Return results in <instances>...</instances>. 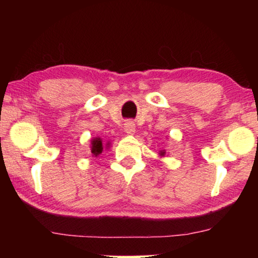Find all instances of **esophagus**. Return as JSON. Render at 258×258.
<instances>
[{"mask_svg": "<svg viewBox=\"0 0 258 258\" xmlns=\"http://www.w3.org/2000/svg\"><path fill=\"white\" fill-rule=\"evenodd\" d=\"M124 132L128 134V135H133L135 133V123L133 121H126L124 123Z\"/></svg>", "mask_w": 258, "mask_h": 258, "instance_id": "1", "label": "esophagus"}]
</instances>
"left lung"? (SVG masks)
Segmentation results:
<instances>
[{
  "mask_svg": "<svg viewBox=\"0 0 258 258\" xmlns=\"http://www.w3.org/2000/svg\"><path fill=\"white\" fill-rule=\"evenodd\" d=\"M163 154H164V153H161V155H163Z\"/></svg>",
  "mask_w": 258,
  "mask_h": 258,
  "instance_id": "left-lung-1",
  "label": "left lung"
}]
</instances>
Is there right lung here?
<instances>
[{
  "mask_svg": "<svg viewBox=\"0 0 258 258\" xmlns=\"http://www.w3.org/2000/svg\"><path fill=\"white\" fill-rule=\"evenodd\" d=\"M103 150V147H102V141L100 139L93 140V143H91V153H93L95 156H97L98 154L102 153Z\"/></svg>",
  "mask_w": 258,
  "mask_h": 258,
  "instance_id": "right-lung-1",
  "label": "right lung"
}]
</instances>
